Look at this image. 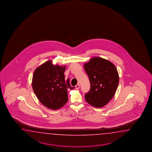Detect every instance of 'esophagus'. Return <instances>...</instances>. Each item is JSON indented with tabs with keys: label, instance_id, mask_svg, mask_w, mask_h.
<instances>
[{
	"label": "esophagus",
	"instance_id": "34e87169",
	"mask_svg": "<svg viewBox=\"0 0 152 152\" xmlns=\"http://www.w3.org/2000/svg\"><path fill=\"white\" fill-rule=\"evenodd\" d=\"M80 88V84H77L76 86H75V88L76 89H79Z\"/></svg>",
	"mask_w": 152,
	"mask_h": 152
}]
</instances>
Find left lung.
Wrapping results in <instances>:
<instances>
[{
    "label": "left lung",
    "instance_id": "1",
    "mask_svg": "<svg viewBox=\"0 0 152 152\" xmlns=\"http://www.w3.org/2000/svg\"><path fill=\"white\" fill-rule=\"evenodd\" d=\"M89 77L90 90L85 94L88 103L96 107L105 106L113 98L119 83L117 68L111 62L95 57L84 64Z\"/></svg>",
    "mask_w": 152,
    "mask_h": 152
}]
</instances>
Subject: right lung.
I'll list each match as a JSON object with an SVG mask.
<instances>
[{
	"mask_svg": "<svg viewBox=\"0 0 152 152\" xmlns=\"http://www.w3.org/2000/svg\"><path fill=\"white\" fill-rule=\"evenodd\" d=\"M66 67L54 65L52 60L36 69L32 76V87L41 103L52 110L63 107L68 101L67 90H72L68 78L65 80Z\"/></svg>",
	"mask_w": 152,
	"mask_h": 152,
	"instance_id": "add662e5",
	"label": "right lung"
}]
</instances>
